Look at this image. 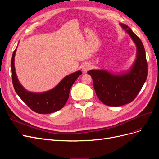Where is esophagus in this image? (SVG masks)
<instances>
[{"instance_id":"esophagus-1","label":"esophagus","mask_w":159,"mask_h":159,"mask_svg":"<svg viewBox=\"0 0 159 159\" xmlns=\"http://www.w3.org/2000/svg\"><path fill=\"white\" fill-rule=\"evenodd\" d=\"M90 68H91L90 65H89L88 64H86L83 66V67H82V71H83L84 73H85V72H87Z\"/></svg>"}]
</instances>
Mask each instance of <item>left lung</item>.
<instances>
[{
    "label": "left lung",
    "mask_w": 159,
    "mask_h": 159,
    "mask_svg": "<svg viewBox=\"0 0 159 159\" xmlns=\"http://www.w3.org/2000/svg\"><path fill=\"white\" fill-rule=\"evenodd\" d=\"M120 26L131 38L137 47L136 59L127 71L115 74L105 70H91L88 74L93 79L98 98L103 104L118 107L131 103L137 97L147 77L145 50L141 40L128 26Z\"/></svg>",
    "instance_id": "obj_1"
}]
</instances>
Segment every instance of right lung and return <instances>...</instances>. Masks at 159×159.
<instances>
[{"label":"right lung","mask_w":159,"mask_h":159,"mask_svg":"<svg viewBox=\"0 0 159 159\" xmlns=\"http://www.w3.org/2000/svg\"><path fill=\"white\" fill-rule=\"evenodd\" d=\"M14 51L11 60L12 79L14 88L20 98L34 111L40 114L52 113L63 107L69 98L70 91L76 79L82 74L80 70L66 75L56 87L44 92H32L27 91L20 83L14 67Z\"/></svg>","instance_id":"1"}]
</instances>
